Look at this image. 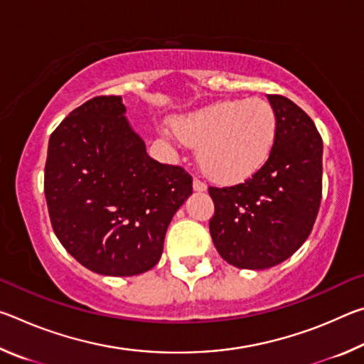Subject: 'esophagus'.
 <instances>
[{"mask_svg": "<svg viewBox=\"0 0 364 364\" xmlns=\"http://www.w3.org/2000/svg\"><path fill=\"white\" fill-rule=\"evenodd\" d=\"M193 188H194L196 193H204V191H207L205 183H202L200 180H194V183H193Z\"/></svg>", "mask_w": 364, "mask_h": 364, "instance_id": "34e87169", "label": "esophagus"}]
</instances>
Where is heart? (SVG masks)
Listing matches in <instances>:
<instances>
[{
  "label": "heart",
  "mask_w": 364,
  "mask_h": 364,
  "mask_svg": "<svg viewBox=\"0 0 364 364\" xmlns=\"http://www.w3.org/2000/svg\"><path fill=\"white\" fill-rule=\"evenodd\" d=\"M176 136L199 147L204 173L220 184H236L260 171L278 139V117L263 100H226L171 120Z\"/></svg>",
  "instance_id": "heart-1"
}]
</instances>
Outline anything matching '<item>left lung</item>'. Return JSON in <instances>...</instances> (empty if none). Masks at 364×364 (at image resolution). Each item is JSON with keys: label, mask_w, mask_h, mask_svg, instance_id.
Masks as SVG:
<instances>
[{"label": "left lung", "mask_w": 364, "mask_h": 364, "mask_svg": "<svg viewBox=\"0 0 364 364\" xmlns=\"http://www.w3.org/2000/svg\"><path fill=\"white\" fill-rule=\"evenodd\" d=\"M268 101L278 139L267 165L245 183L208 188L212 241L223 260L242 269H267L295 254L321 204L323 139L315 123L284 96Z\"/></svg>", "instance_id": "1"}]
</instances>
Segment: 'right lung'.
<instances>
[{"label":"right lung","instance_id":"right-lung-1","mask_svg":"<svg viewBox=\"0 0 364 364\" xmlns=\"http://www.w3.org/2000/svg\"><path fill=\"white\" fill-rule=\"evenodd\" d=\"M120 96H97L53 132L45 196L53 230L85 268L134 276L156 267L193 178L159 164L125 117Z\"/></svg>","mask_w":364,"mask_h":364}]
</instances>
